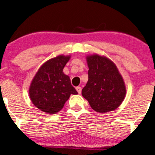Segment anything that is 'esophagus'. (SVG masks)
Here are the masks:
<instances>
[{"label": "esophagus", "mask_w": 155, "mask_h": 155, "mask_svg": "<svg viewBox=\"0 0 155 155\" xmlns=\"http://www.w3.org/2000/svg\"><path fill=\"white\" fill-rule=\"evenodd\" d=\"M76 91L78 92V93H79V94H80L81 92V87H76Z\"/></svg>", "instance_id": "obj_1"}]
</instances>
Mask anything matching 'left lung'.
<instances>
[{
    "label": "left lung",
    "mask_w": 155,
    "mask_h": 155,
    "mask_svg": "<svg viewBox=\"0 0 155 155\" xmlns=\"http://www.w3.org/2000/svg\"><path fill=\"white\" fill-rule=\"evenodd\" d=\"M88 81L82 89V96L94 111H114L120 106L126 94L124 80L114 63L98 54L87 57Z\"/></svg>",
    "instance_id": "1"
}]
</instances>
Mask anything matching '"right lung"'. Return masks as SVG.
Listing matches in <instances>:
<instances>
[{"label":"right lung","instance_id":"add662e5","mask_svg":"<svg viewBox=\"0 0 155 155\" xmlns=\"http://www.w3.org/2000/svg\"><path fill=\"white\" fill-rule=\"evenodd\" d=\"M70 58V55H59L47 60L32 80L29 89L30 98L41 111L49 114L58 113L71 94H78L71 85L69 76L63 71Z\"/></svg>","mask_w":155,"mask_h":155}]
</instances>
